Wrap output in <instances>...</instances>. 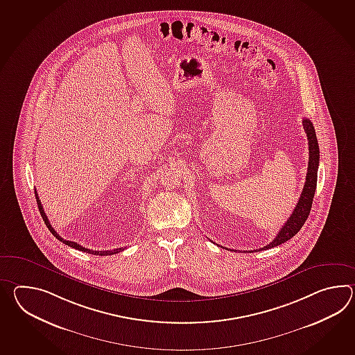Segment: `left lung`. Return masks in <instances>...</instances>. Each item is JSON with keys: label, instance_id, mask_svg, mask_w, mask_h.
I'll use <instances>...</instances> for the list:
<instances>
[{"label": "left lung", "instance_id": "8db88e82", "mask_svg": "<svg viewBox=\"0 0 355 355\" xmlns=\"http://www.w3.org/2000/svg\"><path fill=\"white\" fill-rule=\"evenodd\" d=\"M303 127L307 134L308 150H309V159H308L307 175H306V183L302 191L300 201L295 206L291 218L286 220L282 229L279 230L277 236L270 242L268 245H263L262 248L254 250L256 252H260L263 250L274 248L276 245H283L284 242L289 241L291 238L295 236L303 224L307 220L308 215L312 207L313 197H315V187H317V171H318V163H320V148L315 137V127L312 122L308 119H303ZM245 252H253V251H245Z\"/></svg>", "mask_w": 355, "mask_h": 355}]
</instances>
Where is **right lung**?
<instances>
[{
	"label": "right lung",
	"mask_w": 355,
	"mask_h": 355,
	"mask_svg": "<svg viewBox=\"0 0 355 355\" xmlns=\"http://www.w3.org/2000/svg\"><path fill=\"white\" fill-rule=\"evenodd\" d=\"M35 198H37V204H38V207H40V213L42 215V218H43V220L46 223V225H47V228L49 229V232L53 234V236L58 239V241H61L62 243L64 245H70L72 248H75V250H79V251H83V252L92 253V254H99V256H110V254H114V253L121 252V251H123L125 248H116V250H112V251H93V250H89V248H85V247H83V245H78V243H75V242H71V241H66V239H63L62 236H60V234H57V232H55V229L52 228V225H51V223L48 220L47 215L44 213V210H43V206L40 204V197H38V193H37V191H35Z\"/></svg>",
	"instance_id": "right-lung-1"
}]
</instances>
